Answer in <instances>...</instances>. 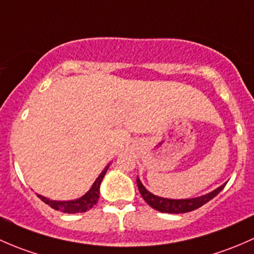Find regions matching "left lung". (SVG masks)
I'll return each mask as SVG.
<instances>
[{"mask_svg": "<svg viewBox=\"0 0 254 254\" xmlns=\"http://www.w3.org/2000/svg\"><path fill=\"white\" fill-rule=\"evenodd\" d=\"M225 185L226 184L221 185L220 187L216 188L215 190H213V192L208 193V194L205 195H202V197L192 198V199H166V198L156 197L153 193L146 190L144 186L142 185V182L139 181V179H137L138 190H139V193L143 197V199H144L151 208L155 209V210L161 211V213L170 214H181L195 210V209H198L199 206L208 203L210 199H213L216 194H219L220 190L225 187Z\"/></svg>", "mask_w": 254, "mask_h": 254, "instance_id": "1", "label": "left lung"}]
</instances>
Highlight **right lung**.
Segmentation results:
<instances>
[{
  "mask_svg": "<svg viewBox=\"0 0 254 254\" xmlns=\"http://www.w3.org/2000/svg\"><path fill=\"white\" fill-rule=\"evenodd\" d=\"M109 165L104 169V171L99 175V177L96 179V181L94 182L93 187L85 193L83 197H80L79 199L75 200H68V202H59V200H50L49 198L43 197V195L38 194V197L43 200L44 203L51 206L55 210L62 211V213L67 214H74V213H84V211L89 210V209L93 208V205H95L98 203L99 194H100V184L103 181V177L105 176L106 171H108Z\"/></svg>",
  "mask_w": 254,
  "mask_h": 254,
  "instance_id": "right-lung-1",
  "label": "right lung"
}]
</instances>
